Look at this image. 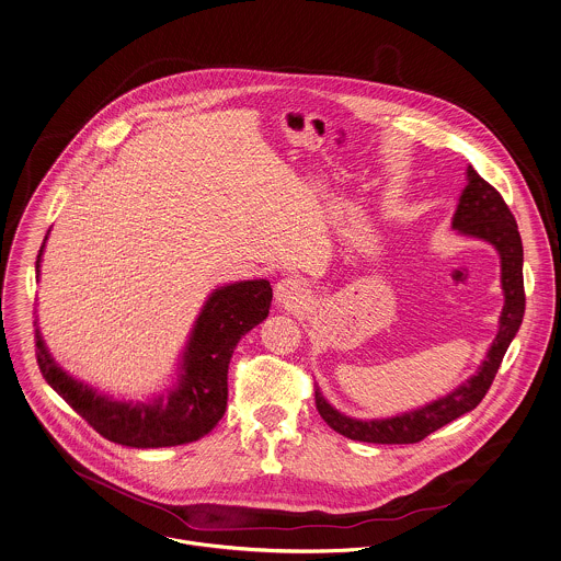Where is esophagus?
Here are the masks:
<instances>
[{
	"label": "esophagus",
	"mask_w": 561,
	"mask_h": 561,
	"mask_svg": "<svg viewBox=\"0 0 561 561\" xmlns=\"http://www.w3.org/2000/svg\"><path fill=\"white\" fill-rule=\"evenodd\" d=\"M275 301L282 308H299L308 301V288L297 277H284L275 284Z\"/></svg>",
	"instance_id": "obj_1"
}]
</instances>
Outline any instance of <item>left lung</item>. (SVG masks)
Instances as JSON below:
<instances>
[{
  "instance_id": "obj_1",
  "label": "left lung",
  "mask_w": 561,
  "mask_h": 561,
  "mask_svg": "<svg viewBox=\"0 0 561 561\" xmlns=\"http://www.w3.org/2000/svg\"><path fill=\"white\" fill-rule=\"evenodd\" d=\"M451 228L478 241L491 243L501 262V290L503 310L499 329L486 359L478 373L458 385L447 396L433 400L420 409L385 417V420H355L333 409L316 387V409L320 417L340 435L364 443H417L422 438L454 422L456 417L473 411L491 389L503 355L514 340L525 313V286H523V243L518 226L497 188L489 185L471 165L467 168V185L458 197Z\"/></svg>"
}]
</instances>
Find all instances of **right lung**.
Listing matches in <instances>:
<instances>
[{
    "label": "right lung",
    "mask_w": 561,
    "mask_h": 561,
    "mask_svg": "<svg viewBox=\"0 0 561 561\" xmlns=\"http://www.w3.org/2000/svg\"><path fill=\"white\" fill-rule=\"evenodd\" d=\"M47 243V237H45ZM45 243L36 257V277ZM266 279L226 284L213 290L195 318L181 355L176 382L146 400H114L62 370L36 324V359L45 380L99 433L126 447H172L208 435L226 413L228 366L239 340L271 308Z\"/></svg>",
    "instance_id": "1"
}]
</instances>
